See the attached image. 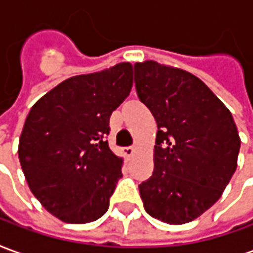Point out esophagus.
<instances>
[{
	"label": "esophagus",
	"instance_id": "obj_1",
	"mask_svg": "<svg viewBox=\"0 0 253 253\" xmlns=\"http://www.w3.org/2000/svg\"><path fill=\"white\" fill-rule=\"evenodd\" d=\"M135 150H137L135 146H127V148H125V154H126L127 157H130V156L135 153Z\"/></svg>",
	"mask_w": 253,
	"mask_h": 253
}]
</instances>
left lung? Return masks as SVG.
Returning a JSON list of instances; mask_svg holds the SVG:
<instances>
[{"instance_id":"8db88e82","label":"left lung","mask_w":253,"mask_h":253,"mask_svg":"<svg viewBox=\"0 0 253 253\" xmlns=\"http://www.w3.org/2000/svg\"><path fill=\"white\" fill-rule=\"evenodd\" d=\"M134 81L159 128L153 175L139 184L143 207L165 223L191 222L221 198L237 168L233 116L206 84L179 67L137 62Z\"/></svg>"}]
</instances>
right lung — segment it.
<instances>
[{"label": "right lung", "mask_w": 253, "mask_h": 253, "mask_svg": "<svg viewBox=\"0 0 253 253\" xmlns=\"http://www.w3.org/2000/svg\"><path fill=\"white\" fill-rule=\"evenodd\" d=\"M132 65L74 76L32 105L19 141L31 192L54 217L88 223L104 215L123 159L108 146L110 116L130 94Z\"/></svg>", "instance_id": "1"}]
</instances>
